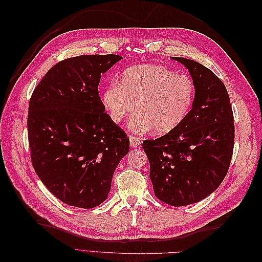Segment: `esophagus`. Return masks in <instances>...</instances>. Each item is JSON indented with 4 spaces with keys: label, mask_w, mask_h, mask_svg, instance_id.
I'll list each match as a JSON object with an SVG mask.
<instances>
[{
    "label": "esophagus",
    "mask_w": 262,
    "mask_h": 262,
    "mask_svg": "<svg viewBox=\"0 0 262 262\" xmlns=\"http://www.w3.org/2000/svg\"><path fill=\"white\" fill-rule=\"evenodd\" d=\"M129 144H130L132 147H137L142 144V140H141V138H138V137H135V136H130L129 137Z\"/></svg>",
    "instance_id": "1"
}]
</instances>
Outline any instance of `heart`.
I'll return each mask as SVG.
<instances>
[{"mask_svg": "<svg viewBox=\"0 0 262 262\" xmlns=\"http://www.w3.org/2000/svg\"><path fill=\"white\" fill-rule=\"evenodd\" d=\"M196 86L186 75L162 65H137L122 72L119 81L104 89L102 103L110 119L124 121L133 111L130 128L136 133L154 129L159 135L176 130L186 120L194 100Z\"/></svg>", "mask_w": 262, "mask_h": 262, "instance_id": "b5f03b06", "label": "heart"}]
</instances>
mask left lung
Wrapping results in <instances>:
<instances>
[{
	"mask_svg": "<svg viewBox=\"0 0 262 262\" xmlns=\"http://www.w3.org/2000/svg\"><path fill=\"white\" fill-rule=\"evenodd\" d=\"M196 86L192 108L176 130L145 140L149 178L157 198L171 206L198 203L224 180L234 146V118L224 83L192 59L173 57Z\"/></svg>",
	"mask_w": 262,
	"mask_h": 262,
	"instance_id": "left-lung-1",
	"label": "left lung"
}]
</instances>
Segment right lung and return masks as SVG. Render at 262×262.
<instances>
[{
  "mask_svg": "<svg viewBox=\"0 0 262 262\" xmlns=\"http://www.w3.org/2000/svg\"><path fill=\"white\" fill-rule=\"evenodd\" d=\"M119 55H81L54 65L29 102L28 138L39 179L70 206L103 203L114 172L129 151V138L105 114L101 74Z\"/></svg>",
  "mask_w": 262,
  "mask_h": 262,
  "instance_id": "1",
  "label": "right lung"
}]
</instances>
